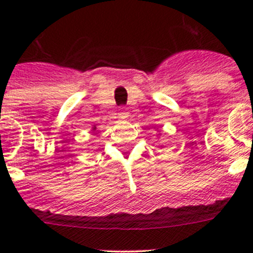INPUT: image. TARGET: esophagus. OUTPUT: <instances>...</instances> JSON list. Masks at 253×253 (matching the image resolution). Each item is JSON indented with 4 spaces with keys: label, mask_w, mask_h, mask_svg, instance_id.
I'll return each instance as SVG.
<instances>
[{
    "label": "esophagus",
    "mask_w": 253,
    "mask_h": 253,
    "mask_svg": "<svg viewBox=\"0 0 253 253\" xmlns=\"http://www.w3.org/2000/svg\"><path fill=\"white\" fill-rule=\"evenodd\" d=\"M128 111H126V109H124V107H122L120 109V111L118 113V115H119V118H122V119H125V118H128Z\"/></svg>",
    "instance_id": "obj_1"
}]
</instances>
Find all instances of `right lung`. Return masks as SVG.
<instances>
[{
  "label": "right lung",
  "instance_id": "obj_1",
  "mask_svg": "<svg viewBox=\"0 0 253 253\" xmlns=\"http://www.w3.org/2000/svg\"><path fill=\"white\" fill-rule=\"evenodd\" d=\"M91 131H92V133H95V134H97V131H99V130H97V129H96V126H93L92 130H91Z\"/></svg>",
  "mask_w": 253,
  "mask_h": 253
}]
</instances>
